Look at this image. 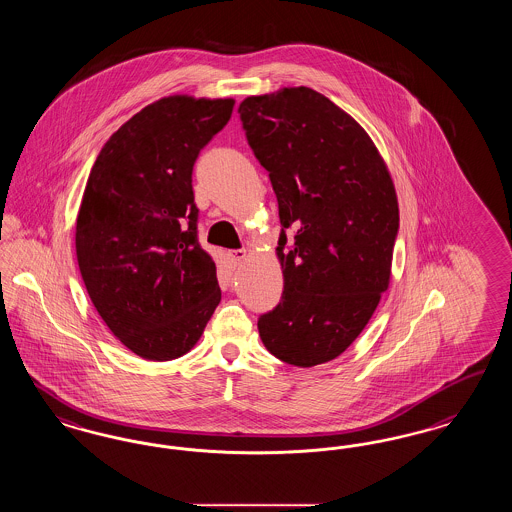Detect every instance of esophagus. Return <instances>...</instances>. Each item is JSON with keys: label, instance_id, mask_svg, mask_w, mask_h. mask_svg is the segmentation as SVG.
<instances>
[{"label": "esophagus", "instance_id": "34e87169", "mask_svg": "<svg viewBox=\"0 0 512 512\" xmlns=\"http://www.w3.org/2000/svg\"><path fill=\"white\" fill-rule=\"evenodd\" d=\"M228 257H230V261H232V265L238 266L242 265L244 261H246L247 253L246 249H234V251H230L228 253Z\"/></svg>", "mask_w": 512, "mask_h": 512}]
</instances>
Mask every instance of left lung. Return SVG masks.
Here are the masks:
<instances>
[{"label": "left lung", "mask_w": 512, "mask_h": 512, "mask_svg": "<svg viewBox=\"0 0 512 512\" xmlns=\"http://www.w3.org/2000/svg\"><path fill=\"white\" fill-rule=\"evenodd\" d=\"M238 114L282 225L284 293L259 335L278 360L312 368L352 345L389 289L396 190L362 125L310 87L247 97Z\"/></svg>", "instance_id": "8db88e82"}]
</instances>
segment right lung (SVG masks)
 I'll return each mask as SVG.
<instances>
[{"label":"right lung","mask_w":512,"mask_h":512,"mask_svg":"<svg viewBox=\"0 0 512 512\" xmlns=\"http://www.w3.org/2000/svg\"><path fill=\"white\" fill-rule=\"evenodd\" d=\"M232 108V99L188 95L148 104L89 173L76 221L83 284L108 329L144 360L186 354L221 303L198 242L192 169Z\"/></svg>","instance_id":"1"}]
</instances>
